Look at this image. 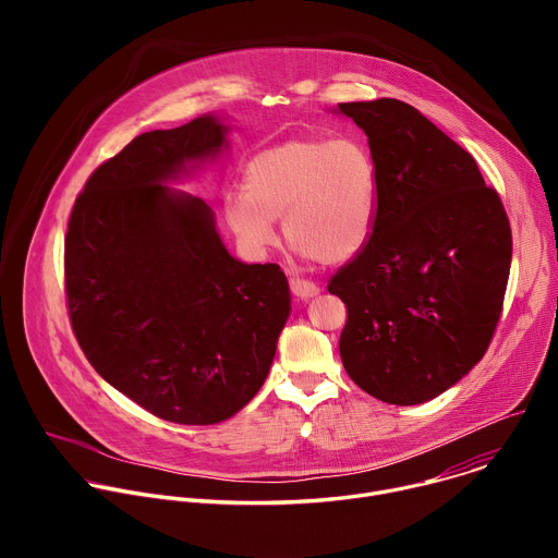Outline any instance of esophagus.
<instances>
[{"label":"esophagus","instance_id":"1","mask_svg":"<svg viewBox=\"0 0 558 558\" xmlns=\"http://www.w3.org/2000/svg\"><path fill=\"white\" fill-rule=\"evenodd\" d=\"M291 291L295 298L308 300V298H315L317 293H320V287H317L315 282L302 280V278H291Z\"/></svg>","mask_w":558,"mask_h":558}]
</instances>
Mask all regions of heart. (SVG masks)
Listing matches in <instances>:
<instances>
[{"instance_id":"obj_1","label":"heart","mask_w":558,"mask_h":558,"mask_svg":"<svg viewBox=\"0 0 558 558\" xmlns=\"http://www.w3.org/2000/svg\"><path fill=\"white\" fill-rule=\"evenodd\" d=\"M377 166L351 136H300L260 149L245 170V190L225 201V218L252 252L276 241L282 216L287 243L329 265L357 256L375 227Z\"/></svg>"}]
</instances>
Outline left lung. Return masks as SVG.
<instances>
[{"mask_svg": "<svg viewBox=\"0 0 558 558\" xmlns=\"http://www.w3.org/2000/svg\"><path fill=\"white\" fill-rule=\"evenodd\" d=\"M368 136L377 216L364 250L329 282L347 304L340 355L386 404L454 386L495 336L512 260L499 194L474 158L397 99L340 104Z\"/></svg>", "mask_w": 558, "mask_h": 558, "instance_id": "obj_1", "label": "left lung"}]
</instances>
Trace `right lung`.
I'll return each mask as SVG.
<instances>
[{
    "mask_svg": "<svg viewBox=\"0 0 558 558\" xmlns=\"http://www.w3.org/2000/svg\"><path fill=\"white\" fill-rule=\"evenodd\" d=\"M227 132L205 114L136 136L93 172L65 233L78 347L141 409L187 426L254 400L291 313L282 269L235 260L211 207L170 187L227 149Z\"/></svg>",
    "mask_w": 558,
    "mask_h": 558,
    "instance_id": "1",
    "label": "right lung"
}]
</instances>
